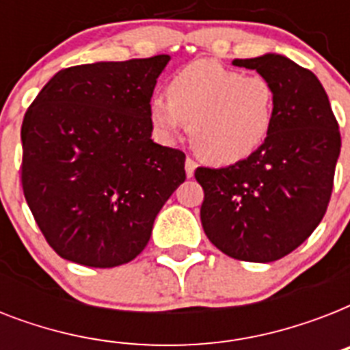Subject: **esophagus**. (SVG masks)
Returning a JSON list of instances; mask_svg holds the SVG:
<instances>
[{
    "label": "esophagus",
    "instance_id": "esophagus-1",
    "mask_svg": "<svg viewBox=\"0 0 350 350\" xmlns=\"http://www.w3.org/2000/svg\"><path fill=\"white\" fill-rule=\"evenodd\" d=\"M196 161H194V159H191V158H187L185 159V174H187V178H192V176H194V170H196Z\"/></svg>",
    "mask_w": 350,
    "mask_h": 350
}]
</instances>
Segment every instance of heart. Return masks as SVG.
Masks as SVG:
<instances>
[{
	"label": "heart",
	"instance_id": "1",
	"mask_svg": "<svg viewBox=\"0 0 350 350\" xmlns=\"http://www.w3.org/2000/svg\"><path fill=\"white\" fill-rule=\"evenodd\" d=\"M276 116L274 85L260 74L198 59L167 83V100L154 96L148 118L165 137L189 126L194 152L207 163L234 165L258 152L271 136Z\"/></svg>",
	"mask_w": 350,
	"mask_h": 350
}]
</instances>
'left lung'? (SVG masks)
Returning <instances> with one entry per match:
<instances>
[{
    "label": "left lung",
    "instance_id": "left-lung-1",
    "mask_svg": "<svg viewBox=\"0 0 350 350\" xmlns=\"http://www.w3.org/2000/svg\"><path fill=\"white\" fill-rule=\"evenodd\" d=\"M274 85L276 116L265 145L224 169L198 167L203 230L234 260L269 263L298 249L325 216L342 148L320 79L280 54L234 59Z\"/></svg>",
    "mask_w": 350,
    "mask_h": 350
}]
</instances>
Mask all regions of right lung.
Listing matches in <instances>:
<instances>
[{
	"mask_svg": "<svg viewBox=\"0 0 350 350\" xmlns=\"http://www.w3.org/2000/svg\"><path fill=\"white\" fill-rule=\"evenodd\" d=\"M169 59L63 68L25 114V200L65 260L96 269L134 260L185 181V154L150 139L148 101Z\"/></svg>",
	"mask_w": 350,
	"mask_h": 350,
	"instance_id": "add662e5",
	"label": "right lung"
}]
</instances>
